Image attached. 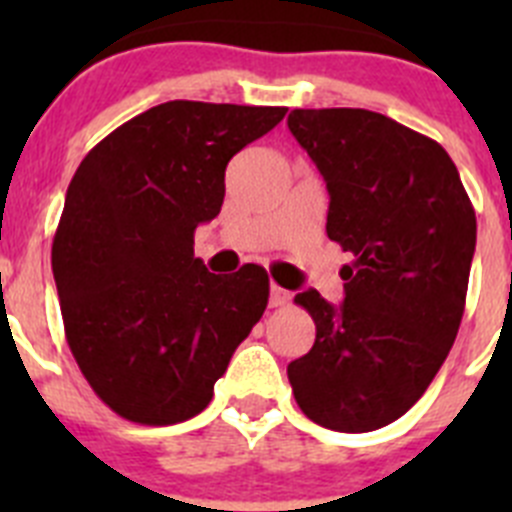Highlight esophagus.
I'll return each mask as SVG.
<instances>
[{"label":"esophagus","mask_w":512,"mask_h":512,"mask_svg":"<svg viewBox=\"0 0 512 512\" xmlns=\"http://www.w3.org/2000/svg\"><path fill=\"white\" fill-rule=\"evenodd\" d=\"M269 305H271V307H284V305H289V292H287V289H282V287H279V284H271Z\"/></svg>","instance_id":"obj_1"}]
</instances>
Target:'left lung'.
<instances>
[{
  "label": "left lung",
  "mask_w": 512,
  "mask_h": 512,
  "mask_svg": "<svg viewBox=\"0 0 512 512\" xmlns=\"http://www.w3.org/2000/svg\"><path fill=\"white\" fill-rule=\"evenodd\" d=\"M287 125L323 174L328 233L354 261L346 300L307 289L315 343L287 366L302 413L341 433L408 413L449 356L467 302L477 217L436 140L354 107L292 110Z\"/></svg>",
  "instance_id": "obj_1"
}]
</instances>
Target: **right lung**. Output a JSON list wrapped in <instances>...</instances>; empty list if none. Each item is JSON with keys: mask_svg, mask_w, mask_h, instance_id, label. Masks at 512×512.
Instances as JSON below:
<instances>
[{"mask_svg": "<svg viewBox=\"0 0 512 512\" xmlns=\"http://www.w3.org/2000/svg\"><path fill=\"white\" fill-rule=\"evenodd\" d=\"M284 115L174 99L112 130L76 169L53 279L71 354L120 418L174 425L202 413L264 315V266L210 274L194 259V230L223 207L230 158Z\"/></svg>", "mask_w": 512, "mask_h": 512, "instance_id": "right-lung-1", "label": "right lung"}]
</instances>
